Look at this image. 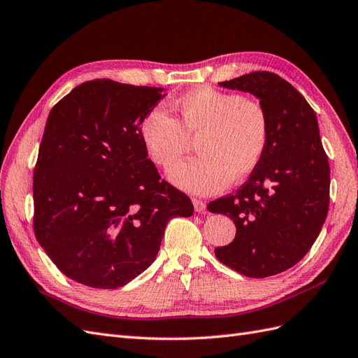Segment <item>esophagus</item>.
<instances>
[{
	"label": "esophagus",
	"mask_w": 358,
	"mask_h": 358,
	"mask_svg": "<svg viewBox=\"0 0 358 358\" xmlns=\"http://www.w3.org/2000/svg\"><path fill=\"white\" fill-rule=\"evenodd\" d=\"M192 204H194V209L199 213H203L206 210V203L199 200V199H192Z\"/></svg>",
	"instance_id": "34e87169"
}]
</instances>
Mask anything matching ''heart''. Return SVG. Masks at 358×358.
<instances>
[{
	"label": "heart",
	"instance_id": "1",
	"mask_svg": "<svg viewBox=\"0 0 358 358\" xmlns=\"http://www.w3.org/2000/svg\"><path fill=\"white\" fill-rule=\"evenodd\" d=\"M180 124L161 106L150 109L140 124V140L149 159L169 170L185 154L189 138L197 152L169 173L183 191L210 196L241 182L263 161L270 138L266 110L243 95L199 86L175 103Z\"/></svg>",
	"mask_w": 358,
	"mask_h": 358
}]
</instances>
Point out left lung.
<instances>
[{
	"label": "left lung",
	"mask_w": 358,
	"mask_h": 358,
	"mask_svg": "<svg viewBox=\"0 0 358 358\" xmlns=\"http://www.w3.org/2000/svg\"><path fill=\"white\" fill-rule=\"evenodd\" d=\"M220 85L257 96L268 116L270 138L263 161L234 196L208 204L236 225L234 241L215 255L245 276H273L308 254L327 218L330 167L317 115L275 73L254 71Z\"/></svg>",
	"instance_id": "1"
}]
</instances>
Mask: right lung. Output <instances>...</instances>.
I'll list each match as a JSON object with an SVG mask.
<instances>
[{"label": "right lung", "mask_w": 358, "mask_h": 358, "mask_svg": "<svg viewBox=\"0 0 358 358\" xmlns=\"http://www.w3.org/2000/svg\"><path fill=\"white\" fill-rule=\"evenodd\" d=\"M162 91L95 79L52 107L32 183L34 233L76 282L124 287L155 262L167 222L194 212L140 140Z\"/></svg>", "instance_id": "1"}]
</instances>
